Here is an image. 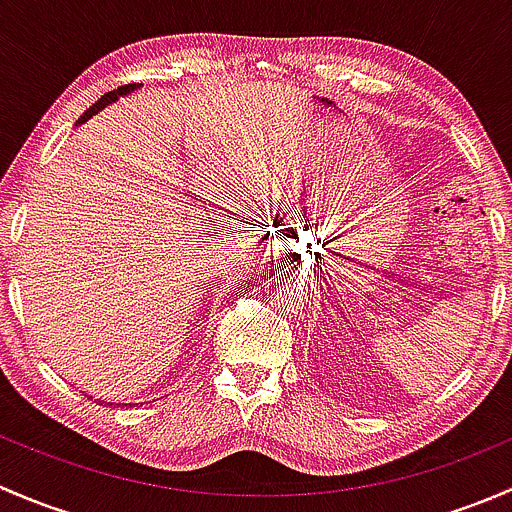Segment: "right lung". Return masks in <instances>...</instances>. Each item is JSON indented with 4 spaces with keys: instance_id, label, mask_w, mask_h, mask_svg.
<instances>
[{
    "instance_id": "add662e5",
    "label": "right lung",
    "mask_w": 512,
    "mask_h": 512,
    "mask_svg": "<svg viewBox=\"0 0 512 512\" xmlns=\"http://www.w3.org/2000/svg\"><path fill=\"white\" fill-rule=\"evenodd\" d=\"M133 89H138V84H126V86H118V89L116 91H108V94H103L101 98H98V101L94 103V106H91L89 108V111H86L84 113V116H81L79 118V123H86V121H89V118L91 116H94V113H98V111H101V108L103 106H108V103H113V101H116V98L118 96H126V94H131V91Z\"/></svg>"
}]
</instances>
